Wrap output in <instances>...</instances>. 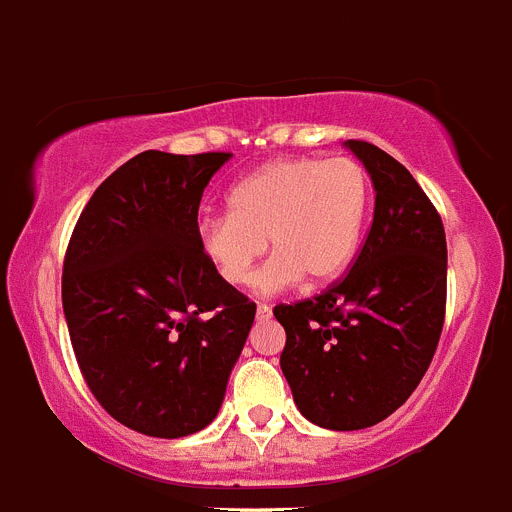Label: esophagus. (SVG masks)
I'll list each match as a JSON object with an SVG mask.
<instances>
[{
  "instance_id": "34e87169",
  "label": "esophagus",
  "mask_w": 512,
  "mask_h": 512,
  "mask_svg": "<svg viewBox=\"0 0 512 512\" xmlns=\"http://www.w3.org/2000/svg\"><path fill=\"white\" fill-rule=\"evenodd\" d=\"M256 318H259V320H269L271 318V307L269 305H259V307H256Z\"/></svg>"
}]
</instances>
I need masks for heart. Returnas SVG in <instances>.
Here are the masks:
<instances>
[{"label": "heart", "mask_w": 512, "mask_h": 512, "mask_svg": "<svg viewBox=\"0 0 512 512\" xmlns=\"http://www.w3.org/2000/svg\"><path fill=\"white\" fill-rule=\"evenodd\" d=\"M369 194V174L351 156L274 161L235 184L225 215L202 220L200 246L233 287L251 282L266 237L275 256L253 280L261 295H279L302 274L325 282L354 259Z\"/></svg>", "instance_id": "heart-1"}]
</instances>
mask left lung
<instances>
[{"label":"left lung","instance_id":"1","mask_svg":"<svg viewBox=\"0 0 512 512\" xmlns=\"http://www.w3.org/2000/svg\"><path fill=\"white\" fill-rule=\"evenodd\" d=\"M374 184V220L354 266L310 300L274 307L297 408L330 431L395 413L431 366L446 315V233L400 161L346 140Z\"/></svg>","mask_w":512,"mask_h":512}]
</instances>
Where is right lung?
I'll return each mask as SVG.
<instances>
[{"mask_svg":"<svg viewBox=\"0 0 512 512\" xmlns=\"http://www.w3.org/2000/svg\"><path fill=\"white\" fill-rule=\"evenodd\" d=\"M225 151H143L81 210L63 259V315L84 382L153 438L202 431L223 405L256 302L200 246L197 210Z\"/></svg>","mask_w":512,"mask_h":512,"instance_id":"right-lung-1","label":"right lung"}]
</instances>
